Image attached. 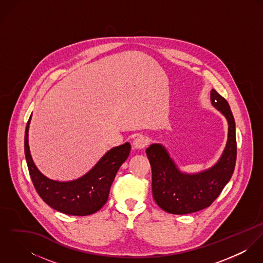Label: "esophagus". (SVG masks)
I'll list each match as a JSON object with an SVG mask.
<instances>
[{"instance_id":"34e87169","label":"esophagus","mask_w":263,"mask_h":263,"mask_svg":"<svg viewBox=\"0 0 263 263\" xmlns=\"http://www.w3.org/2000/svg\"><path fill=\"white\" fill-rule=\"evenodd\" d=\"M148 145V139L144 136H139L134 141V147L136 149H143Z\"/></svg>"}]
</instances>
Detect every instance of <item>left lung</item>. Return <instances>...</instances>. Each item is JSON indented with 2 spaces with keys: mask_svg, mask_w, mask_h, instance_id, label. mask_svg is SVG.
<instances>
[{
  "mask_svg": "<svg viewBox=\"0 0 263 263\" xmlns=\"http://www.w3.org/2000/svg\"><path fill=\"white\" fill-rule=\"evenodd\" d=\"M211 101L229 123L225 151L214 167L198 174H183L161 145H152L146 151L152 168L153 197L169 214L185 215L210 206L233 175L237 157L234 116L227 100L215 89L211 92Z\"/></svg>",
  "mask_w": 263,
  "mask_h": 263,
  "instance_id": "8db88e82",
  "label": "left lung"
}]
</instances>
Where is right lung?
<instances>
[{
    "label": "right lung",
    "instance_id": "obj_1",
    "mask_svg": "<svg viewBox=\"0 0 263 263\" xmlns=\"http://www.w3.org/2000/svg\"><path fill=\"white\" fill-rule=\"evenodd\" d=\"M31 116L28 119L24 151L29 174L42 200L58 212L71 216H88L98 212L107 201L114 177L127 159L130 145L125 143L108 151L100 161L83 177L69 182L50 180L42 175L30 155L28 145V128Z\"/></svg>",
    "mask_w": 263,
    "mask_h": 263
}]
</instances>
